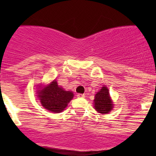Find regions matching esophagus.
I'll use <instances>...</instances> for the list:
<instances>
[{"mask_svg":"<svg viewBox=\"0 0 156 156\" xmlns=\"http://www.w3.org/2000/svg\"><path fill=\"white\" fill-rule=\"evenodd\" d=\"M77 98H85V94H78Z\"/></svg>","mask_w":156,"mask_h":156,"instance_id":"1","label":"esophagus"}]
</instances>
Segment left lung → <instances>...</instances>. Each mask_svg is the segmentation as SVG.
<instances>
[{"instance_id":"left-lung-1","label":"left lung","mask_w":156,"mask_h":156,"mask_svg":"<svg viewBox=\"0 0 156 156\" xmlns=\"http://www.w3.org/2000/svg\"><path fill=\"white\" fill-rule=\"evenodd\" d=\"M94 108L99 113L107 114L113 108V103L110 98L107 87L104 86L94 96Z\"/></svg>"}]
</instances>
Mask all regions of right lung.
Here are the masks:
<instances>
[{
    "instance_id": "add662e5",
    "label": "right lung",
    "mask_w": 156,
    "mask_h": 156,
    "mask_svg": "<svg viewBox=\"0 0 156 156\" xmlns=\"http://www.w3.org/2000/svg\"><path fill=\"white\" fill-rule=\"evenodd\" d=\"M37 94L43 107L55 113L62 112L74 96L72 91L65 90L59 87L56 80L41 87V90H37Z\"/></svg>"
}]
</instances>
